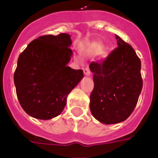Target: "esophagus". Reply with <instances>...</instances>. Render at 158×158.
I'll return each mask as SVG.
<instances>
[{
	"instance_id": "obj_1",
	"label": "esophagus",
	"mask_w": 158,
	"mask_h": 158,
	"mask_svg": "<svg viewBox=\"0 0 158 158\" xmlns=\"http://www.w3.org/2000/svg\"><path fill=\"white\" fill-rule=\"evenodd\" d=\"M84 73L86 76H90L91 75V72L89 70V68H84Z\"/></svg>"
}]
</instances>
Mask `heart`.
Instances as JSON below:
<instances>
[{
  "label": "heart",
  "instance_id": "1",
  "mask_svg": "<svg viewBox=\"0 0 158 158\" xmlns=\"http://www.w3.org/2000/svg\"><path fill=\"white\" fill-rule=\"evenodd\" d=\"M104 48L100 44H94L93 46H91L89 49V52L91 53V54H101L102 52H103Z\"/></svg>",
  "mask_w": 158,
  "mask_h": 158
}]
</instances>
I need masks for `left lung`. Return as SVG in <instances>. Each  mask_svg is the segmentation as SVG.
Segmentation results:
<instances>
[{
  "mask_svg": "<svg viewBox=\"0 0 158 158\" xmlns=\"http://www.w3.org/2000/svg\"><path fill=\"white\" fill-rule=\"evenodd\" d=\"M118 48L102 62H92L94 88L90 110L106 125L127 119L135 110L143 88L141 61L134 48L115 35Z\"/></svg>",
  "mask_w": 158,
  "mask_h": 158,
  "instance_id": "left-lung-1",
  "label": "left lung"
}]
</instances>
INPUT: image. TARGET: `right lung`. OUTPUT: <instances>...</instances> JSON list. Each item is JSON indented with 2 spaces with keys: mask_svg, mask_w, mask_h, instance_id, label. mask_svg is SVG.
<instances>
[{
  "mask_svg": "<svg viewBox=\"0 0 158 158\" xmlns=\"http://www.w3.org/2000/svg\"><path fill=\"white\" fill-rule=\"evenodd\" d=\"M71 44L67 33L41 36L19 55L14 82L21 106L32 117L50 120L59 115L68 94L84 78L82 69L67 66Z\"/></svg>",
  "mask_w": 158,
  "mask_h": 158,
  "instance_id": "obj_1",
  "label": "right lung"
}]
</instances>
